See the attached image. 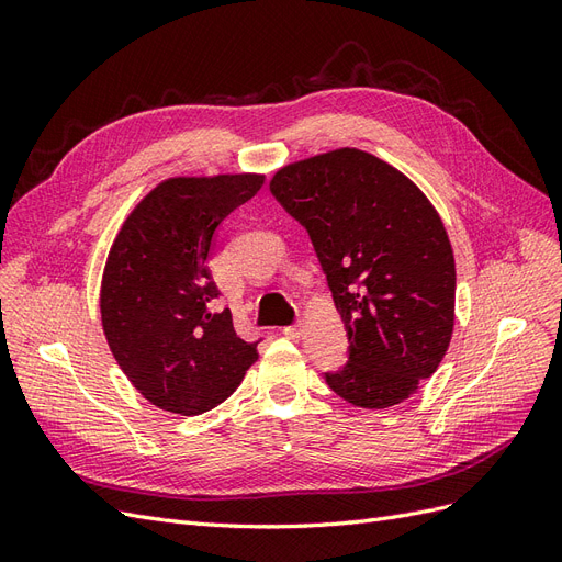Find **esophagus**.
I'll return each instance as SVG.
<instances>
[{
  "label": "esophagus",
  "mask_w": 562,
  "mask_h": 562,
  "mask_svg": "<svg viewBox=\"0 0 562 562\" xmlns=\"http://www.w3.org/2000/svg\"><path fill=\"white\" fill-rule=\"evenodd\" d=\"M283 335L291 337V339H300L304 335V326H302V323H293V326L283 328Z\"/></svg>",
  "instance_id": "esophagus-1"
}]
</instances>
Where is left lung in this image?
I'll return each instance as SVG.
<instances>
[{
	"label": "left lung",
	"instance_id": "obj_1",
	"mask_svg": "<svg viewBox=\"0 0 562 562\" xmlns=\"http://www.w3.org/2000/svg\"><path fill=\"white\" fill-rule=\"evenodd\" d=\"M269 190L307 229L345 323L349 361L328 386L375 411L413 396L454 326V255L429 199L351 147L283 166Z\"/></svg>",
	"mask_w": 562,
	"mask_h": 562
}]
</instances>
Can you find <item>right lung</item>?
I'll return each instance as SVG.
<instances>
[{
    "label": "right lung",
    "mask_w": 562,
    "mask_h": 562,
    "mask_svg": "<svg viewBox=\"0 0 562 562\" xmlns=\"http://www.w3.org/2000/svg\"><path fill=\"white\" fill-rule=\"evenodd\" d=\"M262 182L252 173L166 180L133 209L110 248L100 291L108 345L161 411H211L258 361L260 339L236 335L206 260L220 223Z\"/></svg>",
    "instance_id": "add662e5"
}]
</instances>
